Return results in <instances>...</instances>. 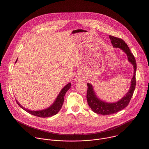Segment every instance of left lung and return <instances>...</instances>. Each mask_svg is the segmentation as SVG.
Instances as JSON below:
<instances>
[{"label":"left lung","mask_w":149,"mask_h":149,"mask_svg":"<svg viewBox=\"0 0 149 149\" xmlns=\"http://www.w3.org/2000/svg\"><path fill=\"white\" fill-rule=\"evenodd\" d=\"M109 38L114 47L120 48L127 54L129 62H130L134 66V75L131 79V87L128 93L121 99L116 103H107L100 100L96 96L92 85L90 84H87L88 90L86 99L88 104L93 112L103 116L114 114L125 109L128 105L132 97L136 86L135 75L136 71V63L134 56L131 52L127 44L122 39L113 36L112 35H109Z\"/></svg>","instance_id":"left-lung-1"}]
</instances>
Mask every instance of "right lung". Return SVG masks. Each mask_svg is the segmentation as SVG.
<instances>
[{
    "label": "right lung",
    "mask_w": 149,
    "mask_h": 149,
    "mask_svg": "<svg viewBox=\"0 0 149 149\" xmlns=\"http://www.w3.org/2000/svg\"><path fill=\"white\" fill-rule=\"evenodd\" d=\"M18 59V58H17ZM17 59L15 61V63L17 61ZM71 83L68 84L66 85L60 91V93L57 96L56 100L53 103V104L49 107V108L43 110H40V111H31V110H28V109H26L25 108L21 106L17 101V104H18L20 107H21L22 109H24L25 111L27 113H29V114L39 117H42V118H46L49 117H51L53 116L56 115L61 109L63 102H64V97L65 96V94L66 92L68 91V90L71 88Z\"/></svg>",
    "instance_id": "add662e5"
}]
</instances>
